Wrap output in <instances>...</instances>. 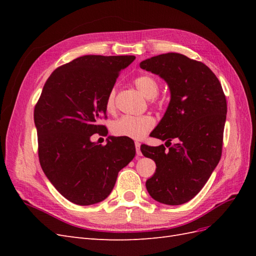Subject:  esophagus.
<instances>
[{
  "mask_svg": "<svg viewBox=\"0 0 256 256\" xmlns=\"http://www.w3.org/2000/svg\"><path fill=\"white\" fill-rule=\"evenodd\" d=\"M134 145H136V154H138V156H142V152H141V150H140L141 143H140V142H136Z\"/></svg>",
  "mask_w": 256,
  "mask_h": 256,
  "instance_id": "obj_1",
  "label": "esophagus"
}]
</instances>
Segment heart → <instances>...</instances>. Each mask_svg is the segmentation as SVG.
Instances as JSON below:
<instances>
[{
  "instance_id": "obj_1",
  "label": "heart",
  "mask_w": 256,
  "mask_h": 256,
  "mask_svg": "<svg viewBox=\"0 0 256 256\" xmlns=\"http://www.w3.org/2000/svg\"><path fill=\"white\" fill-rule=\"evenodd\" d=\"M134 85L142 94L148 99L157 97L159 92V84L154 76L150 74L138 76L134 79ZM106 108L108 112H113L115 109V90H111L106 98ZM154 126V120L152 116H122L115 120L111 127L112 134L118 136H125L140 140Z\"/></svg>"
}]
</instances>
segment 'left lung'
I'll return each instance as SVG.
<instances>
[{
  "label": "left lung",
  "instance_id": "obj_1",
  "mask_svg": "<svg viewBox=\"0 0 256 256\" xmlns=\"http://www.w3.org/2000/svg\"><path fill=\"white\" fill-rule=\"evenodd\" d=\"M140 67L164 79L171 94L152 136L170 144L178 140L168 150L141 145L142 154L157 166L146 189L159 203H187L202 190L220 161L226 96L210 69L182 54H160L142 60Z\"/></svg>",
  "mask_w": 256,
  "mask_h": 256
}]
</instances>
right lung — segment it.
<instances>
[{"label": "right lung", "mask_w": 256, "mask_h": 256, "mask_svg": "<svg viewBox=\"0 0 256 256\" xmlns=\"http://www.w3.org/2000/svg\"><path fill=\"white\" fill-rule=\"evenodd\" d=\"M134 56H84L56 68L46 81L34 110L38 156L44 175L62 196L76 205L109 196L118 172L134 159L132 140L108 136L90 141L104 126L106 98L120 70Z\"/></svg>", "instance_id": "add662e5"}]
</instances>
